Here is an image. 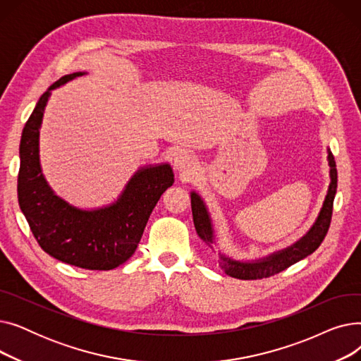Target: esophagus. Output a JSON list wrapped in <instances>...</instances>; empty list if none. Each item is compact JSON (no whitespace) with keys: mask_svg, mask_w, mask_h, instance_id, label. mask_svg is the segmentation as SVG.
I'll list each match as a JSON object with an SVG mask.
<instances>
[{"mask_svg":"<svg viewBox=\"0 0 361 361\" xmlns=\"http://www.w3.org/2000/svg\"><path fill=\"white\" fill-rule=\"evenodd\" d=\"M174 166L180 171H188L195 166V159L188 152L181 150L174 157Z\"/></svg>","mask_w":361,"mask_h":361,"instance_id":"esophagus-1","label":"esophagus"}]
</instances>
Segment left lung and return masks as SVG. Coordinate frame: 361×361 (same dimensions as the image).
Here are the masks:
<instances>
[{
	"label": "left lung",
	"mask_w": 361,
	"mask_h": 361,
	"mask_svg": "<svg viewBox=\"0 0 361 361\" xmlns=\"http://www.w3.org/2000/svg\"><path fill=\"white\" fill-rule=\"evenodd\" d=\"M328 158H329V165H331L329 192H328L326 200L324 203V207H322V212H320L316 224L313 225V228L309 231V234L306 237H302L294 245H291V247L282 250L276 255H272L263 260L255 262V263L235 262V260H231L225 256H221L218 260L219 268L226 275H230L237 279H245V281L269 278L282 271H286L287 268L291 267V264L312 255L319 247L322 241L325 240L328 230H329L332 212H334V197H335L336 185H338L336 164H335V158L331 152H329ZM192 214H193V222H195L199 237L207 245H211L214 243V231H212L211 219H209V215H207V212H206V207H204L202 199L196 193H192Z\"/></svg>",
	"instance_id": "obj_1"
}]
</instances>
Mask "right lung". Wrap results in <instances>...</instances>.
Masks as SVG:
<instances>
[{
	"label": "right lung",
	"instance_id": "right-lung-1",
	"mask_svg": "<svg viewBox=\"0 0 361 361\" xmlns=\"http://www.w3.org/2000/svg\"><path fill=\"white\" fill-rule=\"evenodd\" d=\"M83 73L55 82L37 101L20 140L17 199L30 231L49 256L89 271L120 267L136 252L147 219L159 197L174 183L169 165L146 168L130 180L121 199L93 212L75 209L56 197L42 177L37 137L49 90Z\"/></svg>",
	"mask_w": 361,
	"mask_h": 361
}]
</instances>
